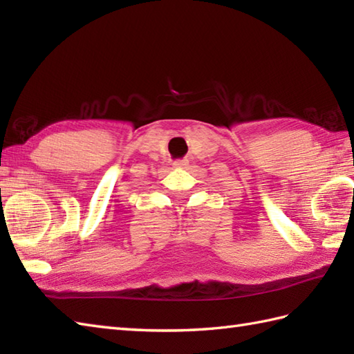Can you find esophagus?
Masks as SVG:
<instances>
[{"mask_svg":"<svg viewBox=\"0 0 354 354\" xmlns=\"http://www.w3.org/2000/svg\"><path fill=\"white\" fill-rule=\"evenodd\" d=\"M185 165H189V161L187 160H178L173 162V167H176V169H183V167H185Z\"/></svg>","mask_w":354,"mask_h":354,"instance_id":"34e87169","label":"esophagus"}]
</instances>
